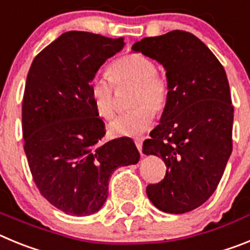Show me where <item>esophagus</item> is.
<instances>
[{"instance_id": "esophagus-1", "label": "esophagus", "mask_w": 250, "mask_h": 250, "mask_svg": "<svg viewBox=\"0 0 250 250\" xmlns=\"http://www.w3.org/2000/svg\"><path fill=\"white\" fill-rule=\"evenodd\" d=\"M135 145H136V147H138V150L140 151V154H141V151H143V139L136 138L135 139Z\"/></svg>"}]
</instances>
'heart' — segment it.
<instances>
[{
	"label": "heart",
	"instance_id": "obj_1",
	"mask_svg": "<svg viewBox=\"0 0 250 250\" xmlns=\"http://www.w3.org/2000/svg\"><path fill=\"white\" fill-rule=\"evenodd\" d=\"M108 76H95L90 83V95L99 116L111 120L116 114L114 83L130 81L136 83L132 106L110 125L112 134L119 136H136L146 131L155 119V112L165 109L169 100V81L156 70L150 57L139 52H130L119 57L109 66Z\"/></svg>",
	"mask_w": 250,
	"mask_h": 250
}]
</instances>
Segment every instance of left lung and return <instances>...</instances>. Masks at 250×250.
<instances>
[{
    "instance_id": "left-lung-1",
    "label": "left lung",
    "mask_w": 250,
    "mask_h": 250,
    "mask_svg": "<svg viewBox=\"0 0 250 250\" xmlns=\"http://www.w3.org/2000/svg\"><path fill=\"white\" fill-rule=\"evenodd\" d=\"M132 51L164 66L169 100L160 124L143 144L145 155L160 156L167 174L146 194L159 210H194L215 191L231 154L234 107L224 67L196 36L170 31L145 37Z\"/></svg>"
}]
</instances>
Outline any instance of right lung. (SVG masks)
I'll list each match as a JSON object with an SVG mask.
<instances>
[{
    "label": "right lung",
    "instance_id": "obj_1",
    "mask_svg": "<svg viewBox=\"0 0 250 250\" xmlns=\"http://www.w3.org/2000/svg\"><path fill=\"white\" fill-rule=\"evenodd\" d=\"M124 39L68 31L34 59L22 100V134L36 187L61 211L85 216L100 210L115 169L140 159L130 138L101 143L105 124L90 83Z\"/></svg>",
    "mask_w": 250,
    "mask_h": 250
}]
</instances>
